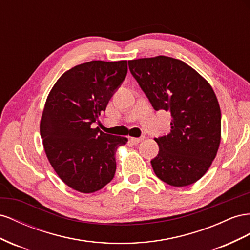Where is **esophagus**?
<instances>
[{"mask_svg": "<svg viewBox=\"0 0 250 250\" xmlns=\"http://www.w3.org/2000/svg\"><path fill=\"white\" fill-rule=\"evenodd\" d=\"M145 139V137H140V138H136V137H132L131 139H130V141L132 142V144H134V145H138L140 141H142Z\"/></svg>", "mask_w": 250, "mask_h": 250, "instance_id": "1", "label": "esophagus"}]
</instances>
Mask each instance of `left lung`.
I'll return each mask as SVG.
<instances>
[{
    "label": "left lung",
    "instance_id": "left-lung-1",
    "mask_svg": "<svg viewBox=\"0 0 250 250\" xmlns=\"http://www.w3.org/2000/svg\"><path fill=\"white\" fill-rule=\"evenodd\" d=\"M129 68L153 108L173 118L169 134L155 138L156 176L177 188L197 182L221 141V110L211 85L188 63L165 55L129 61Z\"/></svg>",
    "mask_w": 250,
    "mask_h": 250
}]
</instances>
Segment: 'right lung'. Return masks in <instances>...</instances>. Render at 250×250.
<instances>
[{"label":"right lung","instance_id":"add662e5","mask_svg":"<svg viewBox=\"0 0 250 250\" xmlns=\"http://www.w3.org/2000/svg\"><path fill=\"white\" fill-rule=\"evenodd\" d=\"M127 72L126 61H92L66 71L50 91L40 132L47 158L69 188L102 189L115 175V153L127 138L91 126Z\"/></svg>","mask_w":250,"mask_h":250}]
</instances>
